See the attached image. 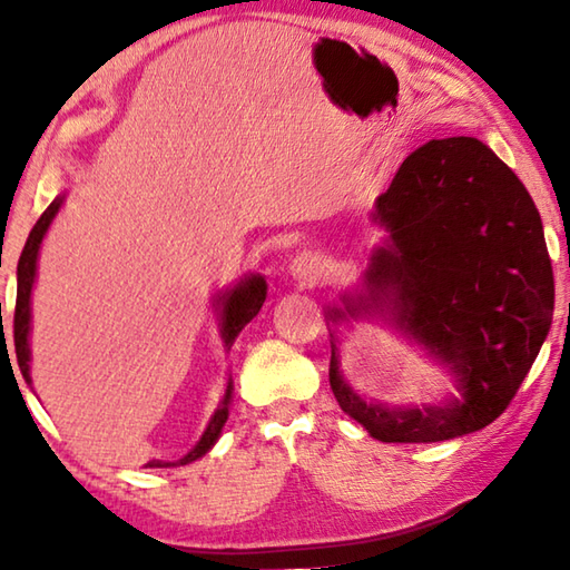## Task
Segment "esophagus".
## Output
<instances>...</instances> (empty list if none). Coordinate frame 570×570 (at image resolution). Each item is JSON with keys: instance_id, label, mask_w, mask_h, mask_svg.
<instances>
[{"instance_id": "esophagus-1", "label": "esophagus", "mask_w": 570, "mask_h": 570, "mask_svg": "<svg viewBox=\"0 0 570 570\" xmlns=\"http://www.w3.org/2000/svg\"><path fill=\"white\" fill-rule=\"evenodd\" d=\"M324 274V264L320 256L314 254H298L292 266H288V276L294 278L298 286H316Z\"/></svg>"}]
</instances>
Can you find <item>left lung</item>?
I'll return each instance as SVG.
<instances>
[{
  "label": "left lung",
  "mask_w": 570,
  "mask_h": 570,
  "mask_svg": "<svg viewBox=\"0 0 570 570\" xmlns=\"http://www.w3.org/2000/svg\"><path fill=\"white\" fill-rule=\"evenodd\" d=\"M372 220L360 288L326 306L330 324L377 320L445 366L458 394L438 404L366 402L340 370V407L382 442H442L488 428L515 397L553 320V268L523 183L478 138L430 140L402 163Z\"/></svg>",
  "instance_id": "left-lung-1"
}]
</instances>
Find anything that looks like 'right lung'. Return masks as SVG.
Instances as JSON below:
<instances>
[{"instance_id": "add662e5", "label": "right lung", "mask_w": 570, "mask_h": 570, "mask_svg": "<svg viewBox=\"0 0 570 570\" xmlns=\"http://www.w3.org/2000/svg\"><path fill=\"white\" fill-rule=\"evenodd\" d=\"M65 204V193H60L50 206H47L45 214L37 220L35 228L30 230V238L22 248V256H19L17 264V306H14V352H17V364L22 370V377L32 384L30 377V332H32V288H35V278H37V258H40V248L42 240L50 230L55 216L60 214V208ZM266 302V278L262 274H248L240 278V282L234 288H226L214 296V308L218 314V330H220V340H224L226 352H230L236 336L240 330L254 320V316L262 312V306ZM230 392H234V382L228 380L224 400L218 402V407L210 414V420L206 424L204 435L190 448L188 455H183L176 462H166V460H150L146 468H178V465H188V462L204 458L206 452L216 445L220 438V430L228 420V407H230Z\"/></svg>"}]
</instances>
